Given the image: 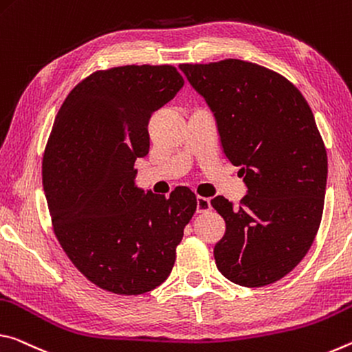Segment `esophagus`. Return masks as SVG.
Here are the masks:
<instances>
[{
  "mask_svg": "<svg viewBox=\"0 0 352 352\" xmlns=\"http://www.w3.org/2000/svg\"><path fill=\"white\" fill-rule=\"evenodd\" d=\"M210 210V199L204 197L197 198V214H204V212Z\"/></svg>",
  "mask_w": 352,
  "mask_h": 352,
  "instance_id": "obj_1",
  "label": "esophagus"
}]
</instances>
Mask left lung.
Returning <instances> with one entry per match:
<instances>
[{"label": "left lung", "instance_id": "8db88e82", "mask_svg": "<svg viewBox=\"0 0 352 352\" xmlns=\"http://www.w3.org/2000/svg\"><path fill=\"white\" fill-rule=\"evenodd\" d=\"M179 68L214 112L223 151L248 187L237 209L224 197L210 201L226 223L217 268L243 287L273 284L302 261L321 223L327 154L312 109L289 79L257 63Z\"/></svg>", "mask_w": 352, "mask_h": 352}]
</instances>
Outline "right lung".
Instances as JSON below:
<instances>
[{
    "instance_id": "right-lung-1",
    "label": "right lung",
    "mask_w": 352,
    "mask_h": 352,
    "mask_svg": "<svg viewBox=\"0 0 352 352\" xmlns=\"http://www.w3.org/2000/svg\"><path fill=\"white\" fill-rule=\"evenodd\" d=\"M173 65H124L91 73L56 115L42 179L57 240L80 273L117 295H142L168 278L197 197L135 187L149 151L148 123L182 89Z\"/></svg>"
}]
</instances>
